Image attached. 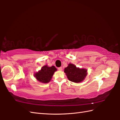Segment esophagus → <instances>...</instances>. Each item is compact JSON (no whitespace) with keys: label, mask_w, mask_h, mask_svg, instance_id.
Returning a JSON list of instances; mask_svg holds the SVG:
<instances>
[{"label":"esophagus","mask_w":120,"mask_h":120,"mask_svg":"<svg viewBox=\"0 0 120 120\" xmlns=\"http://www.w3.org/2000/svg\"><path fill=\"white\" fill-rule=\"evenodd\" d=\"M58 70L59 71H62V67L58 68Z\"/></svg>","instance_id":"34e87169"}]
</instances>
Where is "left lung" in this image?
<instances>
[{"label": "left lung", "mask_w": 120, "mask_h": 120, "mask_svg": "<svg viewBox=\"0 0 120 120\" xmlns=\"http://www.w3.org/2000/svg\"><path fill=\"white\" fill-rule=\"evenodd\" d=\"M87 71L86 68H77L72 63H69L68 67L64 68V72L70 81L79 83L82 82L87 76Z\"/></svg>", "instance_id": "left-lung-1"}]
</instances>
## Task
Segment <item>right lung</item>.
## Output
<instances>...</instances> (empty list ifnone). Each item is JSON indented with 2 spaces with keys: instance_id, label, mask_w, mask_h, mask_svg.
Masks as SVG:
<instances>
[{
  "instance_id": "obj_1",
  "label": "right lung",
  "mask_w": 120,
  "mask_h": 120,
  "mask_svg": "<svg viewBox=\"0 0 120 120\" xmlns=\"http://www.w3.org/2000/svg\"><path fill=\"white\" fill-rule=\"evenodd\" d=\"M57 70L55 66L48 67L47 65H45L38 72L34 73V76L39 82L46 83L51 80L53 74Z\"/></svg>"
}]
</instances>
